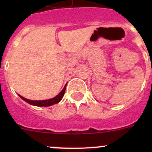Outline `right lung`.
Listing matches in <instances>:
<instances>
[{
  "label": "right lung",
  "mask_w": 152,
  "mask_h": 152,
  "mask_svg": "<svg viewBox=\"0 0 152 152\" xmlns=\"http://www.w3.org/2000/svg\"><path fill=\"white\" fill-rule=\"evenodd\" d=\"M65 89H66V85L64 86L62 91H61L57 96L52 98V99L45 100H28V99H26V98L23 97L20 95H19V96H20V98H22L24 101H26V103H29L31 105L36 106V107H49V106L54 105L56 103H59V102L61 101V100L62 99L63 96H64V92H65Z\"/></svg>",
  "instance_id": "right-lung-1"
}]
</instances>
